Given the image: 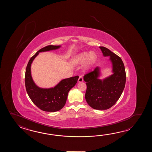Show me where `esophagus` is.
Wrapping results in <instances>:
<instances>
[{
    "label": "esophagus",
    "mask_w": 152,
    "mask_h": 152,
    "mask_svg": "<svg viewBox=\"0 0 152 152\" xmlns=\"http://www.w3.org/2000/svg\"><path fill=\"white\" fill-rule=\"evenodd\" d=\"M83 77L82 76H80L79 77V79H78V83H82L83 81Z\"/></svg>",
    "instance_id": "esophagus-1"
}]
</instances>
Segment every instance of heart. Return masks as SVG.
<instances>
[{
    "label": "heart",
    "mask_w": 152,
    "mask_h": 152,
    "mask_svg": "<svg viewBox=\"0 0 152 152\" xmlns=\"http://www.w3.org/2000/svg\"><path fill=\"white\" fill-rule=\"evenodd\" d=\"M97 58L96 54L94 52H84L75 55L73 62L75 64H83L85 62L84 68L88 69L93 65Z\"/></svg>",
    "instance_id": "b5f03b06"
}]
</instances>
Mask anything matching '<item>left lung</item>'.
I'll list each match as a JSON object with an SVG mask.
<instances>
[{
  "instance_id": "8db88e82",
  "label": "left lung",
  "mask_w": 152,
  "mask_h": 152,
  "mask_svg": "<svg viewBox=\"0 0 152 152\" xmlns=\"http://www.w3.org/2000/svg\"><path fill=\"white\" fill-rule=\"evenodd\" d=\"M104 57L109 56L113 75L100 79L101 71L97 67L94 71L85 75L87 89L85 99L87 104L96 110H107L119 99L125 87L126 74L122 59L109 49L99 47Z\"/></svg>"
}]
</instances>
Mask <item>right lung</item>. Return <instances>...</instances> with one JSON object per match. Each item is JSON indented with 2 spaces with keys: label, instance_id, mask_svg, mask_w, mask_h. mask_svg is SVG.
<instances>
[{
  "label": "right lung",
  "instance_id": "1",
  "mask_svg": "<svg viewBox=\"0 0 152 152\" xmlns=\"http://www.w3.org/2000/svg\"><path fill=\"white\" fill-rule=\"evenodd\" d=\"M61 47V45H50L41 49L30 59L26 68L25 84L28 94L35 105L41 110L47 112H56L65 106L68 92L77 84L79 76L62 79L54 87L41 88L33 80L31 66L39 53L56 50Z\"/></svg>",
  "mask_w": 152,
  "mask_h": 152
}]
</instances>
